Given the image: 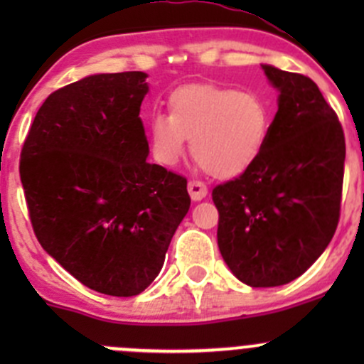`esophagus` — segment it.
Instances as JSON below:
<instances>
[{"mask_svg": "<svg viewBox=\"0 0 364 364\" xmlns=\"http://www.w3.org/2000/svg\"><path fill=\"white\" fill-rule=\"evenodd\" d=\"M188 193L192 197V200H200L208 196V186L203 181L192 179V181H188Z\"/></svg>", "mask_w": 364, "mask_h": 364, "instance_id": "1", "label": "esophagus"}]
</instances>
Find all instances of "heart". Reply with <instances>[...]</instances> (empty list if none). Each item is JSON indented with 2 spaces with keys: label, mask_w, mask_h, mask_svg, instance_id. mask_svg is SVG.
Here are the masks:
<instances>
[{
  "label": "heart",
  "mask_w": 364,
  "mask_h": 364,
  "mask_svg": "<svg viewBox=\"0 0 364 364\" xmlns=\"http://www.w3.org/2000/svg\"><path fill=\"white\" fill-rule=\"evenodd\" d=\"M168 116L148 121L151 153L161 165H174L185 153V139L200 168L215 178H234L255 164L266 146L271 114L252 91L193 84L168 97Z\"/></svg>",
  "instance_id": "1"
}]
</instances>
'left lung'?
Segmentation results:
<instances>
[{
	"label": "left lung",
	"instance_id": "8db88e82",
	"mask_svg": "<svg viewBox=\"0 0 364 364\" xmlns=\"http://www.w3.org/2000/svg\"><path fill=\"white\" fill-rule=\"evenodd\" d=\"M280 91L278 112L255 164L213 188L218 248L250 287H278L321 257L340 220L345 135L306 75L262 65Z\"/></svg>",
	"mask_w": 364,
	"mask_h": 364
}]
</instances>
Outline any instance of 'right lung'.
<instances>
[{
  "label": "right lung",
  "instance_id": "add662e5",
  "mask_svg": "<svg viewBox=\"0 0 364 364\" xmlns=\"http://www.w3.org/2000/svg\"><path fill=\"white\" fill-rule=\"evenodd\" d=\"M144 72L98 73L50 93L21 151L42 248L107 296H137L160 273L190 208L186 178L148 164L139 117Z\"/></svg>",
  "mask_w": 364,
  "mask_h": 364
}]
</instances>
